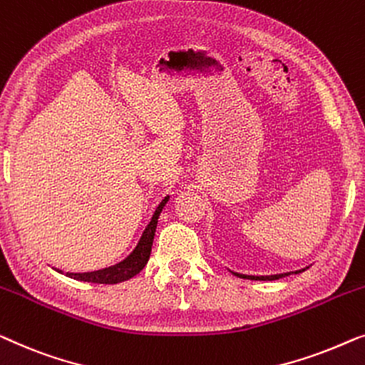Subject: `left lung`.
I'll use <instances>...</instances> for the list:
<instances>
[{
    "instance_id": "left-lung-1",
    "label": "left lung",
    "mask_w": 365,
    "mask_h": 365,
    "mask_svg": "<svg viewBox=\"0 0 365 365\" xmlns=\"http://www.w3.org/2000/svg\"><path fill=\"white\" fill-rule=\"evenodd\" d=\"M296 273H301V271H296ZM238 276V278H248V279H255V281H273V279H279V278H284V276H287L289 273H283V274H273V276H246V274H238V273H233Z\"/></svg>"
}]
</instances>
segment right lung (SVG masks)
Masks as SVG:
<instances>
[{
  "label": "right lung",
  "mask_w": 365,
  "mask_h": 365,
  "mask_svg": "<svg viewBox=\"0 0 365 365\" xmlns=\"http://www.w3.org/2000/svg\"><path fill=\"white\" fill-rule=\"evenodd\" d=\"M167 200H168V197L163 198L162 203L158 205L155 213H153V217L150 220V223L147 225L145 232L142 233L140 241H138L135 250H133L124 261L110 266V268L92 271V273H66V276H69V278H74L78 281H87V283L117 284V283H122V281L130 279L135 274L140 273V271L143 269V266L147 264L148 258H150L153 235H155L158 215H160L162 208L165 207ZM59 273H63V271H59Z\"/></svg>",
  "instance_id": "1"
}]
</instances>
